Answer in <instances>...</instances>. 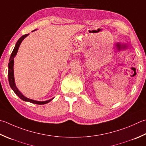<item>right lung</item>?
Listing matches in <instances>:
<instances>
[{
  "mask_svg": "<svg viewBox=\"0 0 146 146\" xmlns=\"http://www.w3.org/2000/svg\"><path fill=\"white\" fill-rule=\"evenodd\" d=\"M35 31V30H34ZM29 34H25V35H23L21 38H20L18 42H16L15 47H14V49L13 50L12 53L11 54V57L9 59V62L8 64V80H9V83L10 87L12 88L14 92L17 96H18L19 98L22 99L23 101H27V102H31V103L33 104H45L49 102L50 101H52V100L54 99H51L48 100V101H34V100L28 99L27 98H26L25 96L23 95V94L18 89V88L16 86V84H15V81H14V69H13V66H14V57L16 56L17 52H18V48L19 47V45L21 44V43L22 41L27 37Z\"/></svg>",
  "mask_w": 146,
  "mask_h": 146,
  "instance_id": "right-lung-1",
  "label": "right lung"
}]
</instances>
